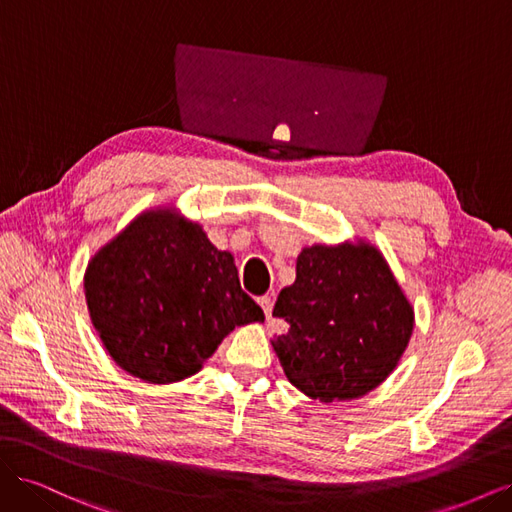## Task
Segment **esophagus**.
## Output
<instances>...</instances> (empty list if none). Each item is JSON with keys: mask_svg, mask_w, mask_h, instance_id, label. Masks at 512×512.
I'll use <instances>...</instances> for the list:
<instances>
[{"mask_svg": "<svg viewBox=\"0 0 512 512\" xmlns=\"http://www.w3.org/2000/svg\"><path fill=\"white\" fill-rule=\"evenodd\" d=\"M258 305L262 307V312H265V316L269 318L271 316V309H273V299L269 297V294H265V297H260Z\"/></svg>", "mask_w": 512, "mask_h": 512, "instance_id": "obj_1", "label": "esophagus"}]
</instances>
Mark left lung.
Instances as JSON below:
<instances>
[{
	"instance_id": "1",
	"label": "left lung",
	"mask_w": 512,
	"mask_h": 512,
	"mask_svg": "<svg viewBox=\"0 0 512 512\" xmlns=\"http://www.w3.org/2000/svg\"><path fill=\"white\" fill-rule=\"evenodd\" d=\"M273 339L290 384L324 404L363 397L397 367L414 309L391 267L365 241L303 247L297 280L275 301Z\"/></svg>"
}]
</instances>
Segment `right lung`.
Returning <instances> with one entry per match:
<instances>
[{
    "instance_id": "obj_1",
    "label": "right lung",
    "mask_w": 512,
    "mask_h": 512,
    "mask_svg": "<svg viewBox=\"0 0 512 512\" xmlns=\"http://www.w3.org/2000/svg\"><path fill=\"white\" fill-rule=\"evenodd\" d=\"M85 299L113 361L151 384L194 376L232 329L265 320L232 254L170 207L143 211L100 247Z\"/></svg>"
}]
</instances>
